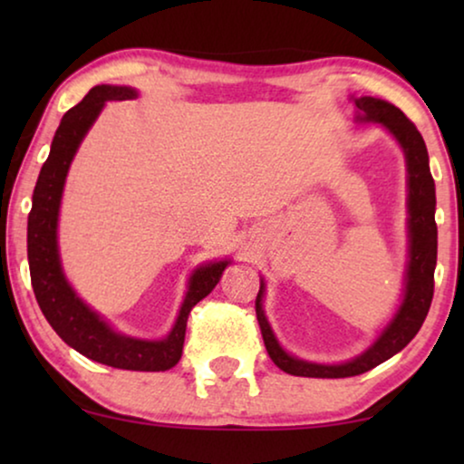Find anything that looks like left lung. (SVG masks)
Masks as SVG:
<instances>
[{
    "label": "left lung",
    "mask_w": 464,
    "mask_h": 464,
    "mask_svg": "<svg viewBox=\"0 0 464 464\" xmlns=\"http://www.w3.org/2000/svg\"><path fill=\"white\" fill-rule=\"evenodd\" d=\"M354 105L359 110V120L376 122L389 129L405 151L408 162V186H410V264H408V285L401 308L389 327L384 329L376 344L365 351L361 357L342 365H316L308 361L291 357L278 346L272 329L266 321L262 310L264 285L256 297V314L262 338L270 359L276 367L291 376L304 378H348L359 376L384 363L392 354L403 351L411 338L422 327L427 319L430 302H433L435 287V264H437V224H435V181L430 177L429 154L424 139L414 122L399 110L382 99L357 97Z\"/></svg>",
    "instance_id": "8db88e82"
}]
</instances>
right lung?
<instances>
[{
    "label": "right lung",
    "instance_id": "obj_1",
    "mask_svg": "<svg viewBox=\"0 0 464 464\" xmlns=\"http://www.w3.org/2000/svg\"><path fill=\"white\" fill-rule=\"evenodd\" d=\"M137 97L126 86H94L78 105L63 116L53 139L48 160L44 162L34 189V207L27 224V253L31 285L44 316L63 342L97 363L130 372H167L179 363L186 340L188 314L202 297L211 294L227 262L202 266L189 278V291L177 316V323L160 342L132 340L111 332L69 287L63 276L56 249V219L65 177L78 145L103 110L105 101Z\"/></svg>",
    "mask_w": 464,
    "mask_h": 464
}]
</instances>
